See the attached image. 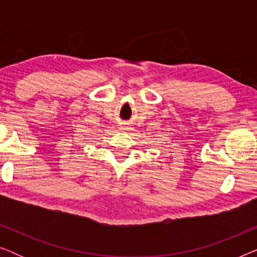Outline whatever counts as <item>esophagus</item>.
Here are the masks:
<instances>
[{
  "label": "esophagus",
  "mask_w": 257,
  "mask_h": 257,
  "mask_svg": "<svg viewBox=\"0 0 257 257\" xmlns=\"http://www.w3.org/2000/svg\"><path fill=\"white\" fill-rule=\"evenodd\" d=\"M120 128H126V126H121V127Z\"/></svg>",
  "instance_id": "esophagus-1"
}]
</instances>
